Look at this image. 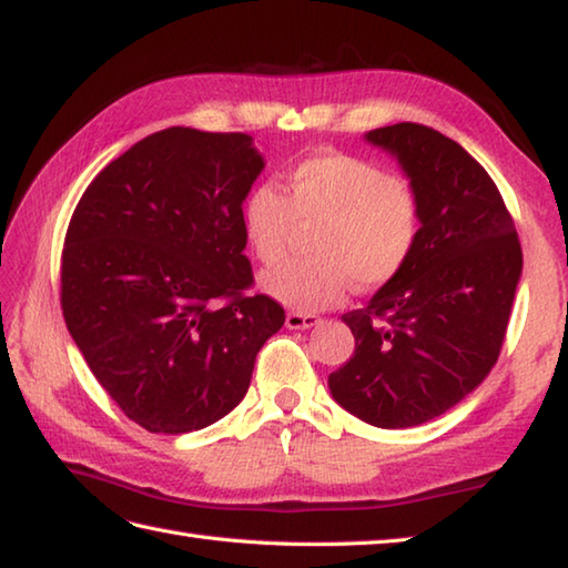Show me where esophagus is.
I'll list each match as a JSON object with an SVG mask.
<instances>
[{"mask_svg":"<svg viewBox=\"0 0 568 568\" xmlns=\"http://www.w3.org/2000/svg\"><path fill=\"white\" fill-rule=\"evenodd\" d=\"M321 324L316 314H302V312H288L286 314V326L288 328H314Z\"/></svg>","mask_w":568,"mask_h":568,"instance_id":"1","label":"esophagus"}]
</instances>
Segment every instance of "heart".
Here are the masks:
<instances>
[{
    "label": "heart",
    "instance_id": "obj_1",
    "mask_svg": "<svg viewBox=\"0 0 568 568\" xmlns=\"http://www.w3.org/2000/svg\"><path fill=\"white\" fill-rule=\"evenodd\" d=\"M298 227H312L306 260L284 262L262 276L276 302L321 312L346 298L351 284L393 282L423 230L420 192L403 175L346 153L306 158L286 175L284 195L254 187L242 202V230L256 260L280 262Z\"/></svg>",
    "mask_w": 568,
    "mask_h": 568
}]
</instances>
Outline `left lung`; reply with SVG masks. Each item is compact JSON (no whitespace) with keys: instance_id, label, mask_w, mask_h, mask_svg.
I'll return each mask as SVG.
<instances>
[{"instance_id":"1","label":"left lung","mask_w":568,"mask_h":568,"mask_svg":"<svg viewBox=\"0 0 568 568\" xmlns=\"http://www.w3.org/2000/svg\"><path fill=\"white\" fill-rule=\"evenodd\" d=\"M423 200L405 270L344 314L353 356L328 376L338 405L376 427H413L473 393L499 358L521 276L515 220L495 180L453 138L420 123L371 131Z\"/></svg>"}]
</instances>
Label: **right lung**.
Wrapping results in <instances>:
<instances>
[{
  "mask_svg": "<svg viewBox=\"0 0 568 568\" xmlns=\"http://www.w3.org/2000/svg\"><path fill=\"white\" fill-rule=\"evenodd\" d=\"M264 160L244 133L165 128L105 165L73 210L61 312L105 393L151 433L237 408L284 308L254 284L242 202Z\"/></svg>",
  "mask_w": 568,
  "mask_h": 568,
  "instance_id": "obj_1",
  "label": "right lung"
}]
</instances>
